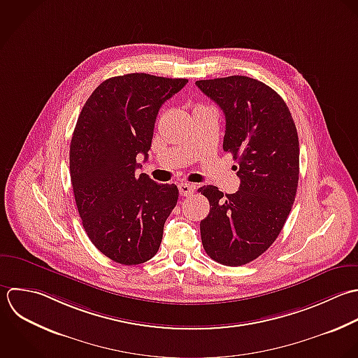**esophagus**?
Here are the masks:
<instances>
[{
	"label": "esophagus",
	"mask_w": 358,
	"mask_h": 358,
	"mask_svg": "<svg viewBox=\"0 0 358 358\" xmlns=\"http://www.w3.org/2000/svg\"><path fill=\"white\" fill-rule=\"evenodd\" d=\"M178 189H180V195L181 196H189V195L194 194L195 187L192 184H188V182H180L178 184Z\"/></svg>",
	"instance_id": "34e87169"
}]
</instances>
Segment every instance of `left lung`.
<instances>
[{
  "mask_svg": "<svg viewBox=\"0 0 358 358\" xmlns=\"http://www.w3.org/2000/svg\"><path fill=\"white\" fill-rule=\"evenodd\" d=\"M196 86L224 113L223 149L237 160L241 181L236 194L213 185L198 189L210 205L201 238L213 261L241 266L262 255L287 220L299 187V135L285 100L254 78L203 79Z\"/></svg>",
  "mask_w": 358,
  "mask_h": 358,
  "instance_id": "1",
  "label": "left lung"
}]
</instances>
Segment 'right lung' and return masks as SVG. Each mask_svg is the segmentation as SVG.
<instances>
[{"mask_svg":"<svg viewBox=\"0 0 358 358\" xmlns=\"http://www.w3.org/2000/svg\"><path fill=\"white\" fill-rule=\"evenodd\" d=\"M188 79L127 73L101 82L86 100L69 148V171L83 229L94 247L121 265H139L159 251L178 188L157 184L148 160L162 104Z\"/></svg>","mask_w":358,"mask_h":358,"instance_id":"1","label":"right lung"}]
</instances>
